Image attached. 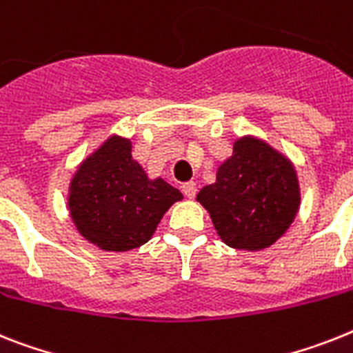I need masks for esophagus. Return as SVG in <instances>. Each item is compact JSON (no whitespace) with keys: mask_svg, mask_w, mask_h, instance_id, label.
I'll use <instances>...</instances> for the list:
<instances>
[{"mask_svg":"<svg viewBox=\"0 0 353 353\" xmlns=\"http://www.w3.org/2000/svg\"><path fill=\"white\" fill-rule=\"evenodd\" d=\"M182 193L188 198H194V194H196V183L194 182L182 183Z\"/></svg>","mask_w":353,"mask_h":353,"instance_id":"1","label":"esophagus"}]
</instances>
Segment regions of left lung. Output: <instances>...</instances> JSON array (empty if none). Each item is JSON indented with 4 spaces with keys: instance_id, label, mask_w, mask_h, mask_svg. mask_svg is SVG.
<instances>
[{
    "instance_id": "1",
    "label": "left lung",
    "mask_w": 353,
    "mask_h": 353,
    "mask_svg": "<svg viewBox=\"0 0 353 353\" xmlns=\"http://www.w3.org/2000/svg\"><path fill=\"white\" fill-rule=\"evenodd\" d=\"M220 238L232 249L272 245L294 222L299 208L298 176L292 164L254 139L234 144L220 165L216 182L198 193Z\"/></svg>"
}]
</instances>
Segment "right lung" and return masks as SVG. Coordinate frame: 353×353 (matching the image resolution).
Returning <instances> with one entry per match:
<instances>
[{"label":"right lung","mask_w":353,"mask_h":353,"mask_svg":"<svg viewBox=\"0 0 353 353\" xmlns=\"http://www.w3.org/2000/svg\"><path fill=\"white\" fill-rule=\"evenodd\" d=\"M182 193L150 180L131 159V142L113 137L84 160L70 183V212L88 241L104 250L144 245Z\"/></svg>","instance_id":"obj_1"}]
</instances>
